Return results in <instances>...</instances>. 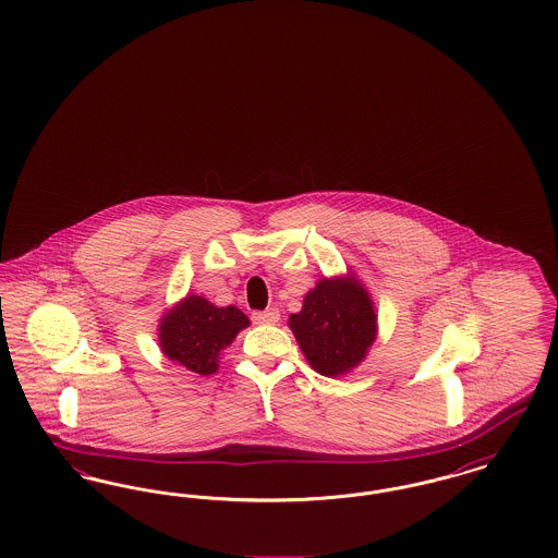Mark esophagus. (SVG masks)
I'll return each mask as SVG.
<instances>
[{"label":"esophagus","instance_id":"34e87169","mask_svg":"<svg viewBox=\"0 0 558 558\" xmlns=\"http://www.w3.org/2000/svg\"><path fill=\"white\" fill-rule=\"evenodd\" d=\"M280 319V312L278 310H266V312H255L253 314V322L255 324H276Z\"/></svg>","mask_w":558,"mask_h":558}]
</instances>
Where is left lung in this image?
I'll list each match as a JSON object with an SVG mask.
<instances>
[{"label": "left lung", "instance_id": "obj_1", "mask_svg": "<svg viewBox=\"0 0 558 558\" xmlns=\"http://www.w3.org/2000/svg\"><path fill=\"white\" fill-rule=\"evenodd\" d=\"M289 328L310 366L322 376H341L357 368L376 341L378 316L371 292L353 276L322 278L305 294Z\"/></svg>", "mask_w": 558, "mask_h": 558}]
</instances>
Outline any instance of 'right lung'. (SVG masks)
Wrapping results in <instances>:
<instances>
[{"mask_svg": "<svg viewBox=\"0 0 558 558\" xmlns=\"http://www.w3.org/2000/svg\"><path fill=\"white\" fill-rule=\"evenodd\" d=\"M251 322L239 307H217L201 294H187L159 322V347L165 357L186 371L209 376L219 355Z\"/></svg>", "mask_w": 558, "mask_h": 558, "instance_id": "obj_1", "label": "right lung"}]
</instances>
